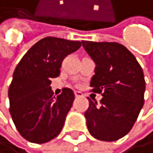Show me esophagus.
<instances>
[{"mask_svg": "<svg viewBox=\"0 0 153 153\" xmlns=\"http://www.w3.org/2000/svg\"><path fill=\"white\" fill-rule=\"evenodd\" d=\"M74 95H76V97H80L82 96V92H80V91H74Z\"/></svg>", "mask_w": 153, "mask_h": 153, "instance_id": "obj_1", "label": "esophagus"}]
</instances>
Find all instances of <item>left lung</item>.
Wrapping results in <instances>:
<instances>
[{
  "label": "left lung",
  "instance_id": "left-lung-1",
  "mask_svg": "<svg viewBox=\"0 0 153 153\" xmlns=\"http://www.w3.org/2000/svg\"><path fill=\"white\" fill-rule=\"evenodd\" d=\"M82 46L96 65L91 91L103 96L100 104L88 98L87 129L97 140H117L130 132L143 106V69L122 44L82 41Z\"/></svg>",
  "mask_w": 153,
  "mask_h": 153
}]
</instances>
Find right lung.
<instances>
[{"instance_id":"add662e5","label":"right lung","mask_w":153,"mask_h":153,"mask_svg":"<svg viewBox=\"0 0 153 153\" xmlns=\"http://www.w3.org/2000/svg\"><path fill=\"white\" fill-rule=\"evenodd\" d=\"M80 46L79 41L45 37L17 64L9 88L10 113L18 133L28 142L47 143L62 131L74 93L66 87L54 96L51 79L59 76L63 60Z\"/></svg>"}]
</instances>
